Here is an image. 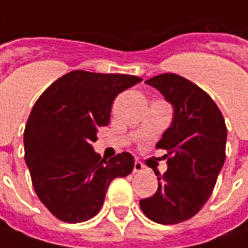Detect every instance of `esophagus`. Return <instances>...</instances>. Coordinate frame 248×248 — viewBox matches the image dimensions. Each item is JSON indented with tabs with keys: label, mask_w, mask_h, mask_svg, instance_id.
<instances>
[{
	"label": "esophagus",
	"mask_w": 248,
	"mask_h": 248,
	"mask_svg": "<svg viewBox=\"0 0 248 248\" xmlns=\"http://www.w3.org/2000/svg\"><path fill=\"white\" fill-rule=\"evenodd\" d=\"M143 170H144V166H143L140 161H136V163H135V167H133V171H135V172H141Z\"/></svg>",
	"instance_id": "obj_1"
}]
</instances>
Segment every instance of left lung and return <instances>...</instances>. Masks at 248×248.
<instances>
[{
  "label": "left lung",
  "instance_id": "8db88e82",
  "mask_svg": "<svg viewBox=\"0 0 248 248\" xmlns=\"http://www.w3.org/2000/svg\"><path fill=\"white\" fill-rule=\"evenodd\" d=\"M172 105L171 126L157 149L166 150L167 171L153 197L140 199L143 213L155 223H181L203 208L212 195L226 158L225 119L209 95L178 74H160L146 81Z\"/></svg>",
  "mask_w": 248,
  "mask_h": 248
}]
</instances>
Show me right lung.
<instances>
[{
	"instance_id": "right-lung-1",
	"label": "right lung",
	"mask_w": 248,
	"mask_h": 248,
	"mask_svg": "<svg viewBox=\"0 0 248 248\" xmlns=\"http://www.w3.org/2000/svg\"><path fill=\"white\" fill-rule=\"evenodd\" d=\"M140 81L76 70L54 81L33 105L23 132L25 161L40 202L57 219L78 223L94 217L110 181L132 172V154L101 158L93 143L98 129L109 124L116 95Z\"/></svg>"
}]
</instances>
